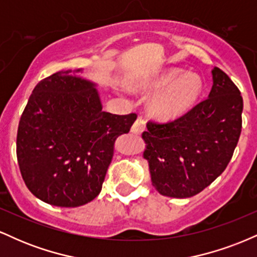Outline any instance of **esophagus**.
Masks as SVG:
<instances>
[{
    "label": "esophagus",
    "instance_id": "esophagus-1",
    "mask_svg": "<svg viewBox=\"0 0 257 257\" xmlns=\"http://www.w3.org/2000/svg\"><path fill=\"white\" fill-rule=\"evenodd\" d=\"M146 128V122L144 118H138L135 120V123L133 124L132 126V133H134V134H141L144 131H145Z\"/></svg>",
    "mask_w": 257,
    "mask_h": 257
}]
</instances>
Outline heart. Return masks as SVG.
Instances as JSON below:
<instances>
[{
	"instance_id": "b5f03b06",
	"label": "heart",
	"mask_w": 257,
	"mask_h": 257,
	"mask_svg": "<svg viewBox=\"0 0 257 257\" xmlns=\"http://www.w3.org/2000/svg\"><path fill=\"white\" fill-rule=\"evenodd\" d=\"M144 90H161L150 104L155 118L169 120L178 118L190 110L198 100L202 82L192 73L182 75L179 70H170L158 77L139 85Z\"/></svg>"
}]
</instances>
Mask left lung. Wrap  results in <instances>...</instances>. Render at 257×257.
<instances>
[{"mask_svg":"<svg viewBox=\"0 0 257 257\" xmlns=\"http://www.w3.org/2000/svg\"><path fill=\"white\" fill-rule=\"evenodd\" d=\"M208 99L173 122L147 123L144 158L162 196L188 198L208 187L231 161L241 132L243 98L219 67Z\"/></svg>","mask_w":257,"mask_h":257,"instance_id":"8db88e82","label":"left lung"}]
</instances>
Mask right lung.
Masks as SVG:
<instances>
[{
	"label": "right lung",
	"instance_id": "1",
	"mask_svg": "<svg viewBox=\"0 0 257 257\" xmlns=\"http://www.w3.org/2000/svg\"><path fill=\"white\" fill-rule=\"evenodd\" d=\"M59 71L38 83L20 118L17 157L30 192L51 205L75 208L100 193L116 139L137 114L102 111L94 82Z\"/></svg>",
	"mask_w": 257,
	"mask_h": 257
}]
</instances>
